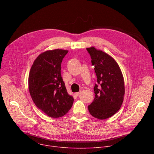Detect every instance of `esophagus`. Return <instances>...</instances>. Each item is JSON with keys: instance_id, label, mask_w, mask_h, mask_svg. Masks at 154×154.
<instances>
[{"instance_id": "esophagus-1", "label": "esophagus", "mask_w": 154, "mask_h": 154, "mask_svg": "<svg viewBox=\"0 0 154 154\" xmlns=\"http://www.w3.org/2000/svg\"><path fill=\"white\" fill-rule=\"evenodd\" d=\"M80 92H76V93H75V95L76 96H79V94H80Z\"/></svg>"}]
</instances>
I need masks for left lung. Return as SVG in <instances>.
I'll return each instance as SVG.
<instances>
[{"label": "left lung", "mask_w": 154, "mask_h": 154, "mask_svg": "<svg viewBox=\"0 0 154 154\" xmlns=\"http://www.w3.org/2000/svg\"><path fill=\"white\" fill-rule=\"evenodd\" d=\"M86 49L98 83L94 87L95 98L88 109L93 117L106 119L114 115L122 106L125 94L124 77L118 63L109 55L94 47Z\"/></svg>", "instance_id": "1"}]
</instances>
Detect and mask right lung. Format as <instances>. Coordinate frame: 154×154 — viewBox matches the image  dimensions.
Here are the masks:
<instances>
[{
  "instance_id": "right-lung-1",
  "label": "right lung",
  "mask_w": 154,
  "mask_h": 154,
  "mask_svg": "<svg viewBox=\"0 0 154 154\" xmlns=\"http://www.w3.org/2000/svg\"><path fill=\"white\" fill-rule=\"evenodd\" d=\"M68 51L55 49L40 54L32 66L29 89L38 109L48 117L59 118L71 109L74 98L67 93L61 76V63Z\"/></svg>"
}]
</instances>
